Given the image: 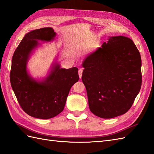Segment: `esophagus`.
<instances>
[{
  "label": "esophagus",
  "mask_w": 154,
  "mask_h": 154,
  "mask_svg": "<svg viewBox=\"0 0 154 154\" xmlns=\"http://www.w3.org/2000/svg\"><path fill=\"white\" fill-rule=\"evenodd\" d=\"M78 73H79V78L81 79L82 77V69H79Z\"/></svg>",
  "instance_id": "34e87169"
}]
</instances>
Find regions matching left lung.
I'll return each instance as SVG.
<instances>
[{
  "mask_svg": "<svg viewBox=\"0 0 154 154\" xmlns=\"http://www.w3.org/2000/svg\"><path fill=\"white\" fill-rule=\"evenodd\" d=\"M141 64L135 43L122 36L110 37L87 56L82 81L90 111L102 118L127 112L141 88Z\"/></svg>",
  "mask_w": 154,
  "mask_h": 154,
  "instance_id": "obj_1",
  "label": "left lung"
}]
</instances>
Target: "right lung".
Returning <instances> with one entry per match:
<instances>
[{"instance_id": "add662e5", "label": "right lung", "mask_w": 154, "mask_h": 154, "mask_svg": "<svg viewBox=\"0 0 154 154\" xmlns=\"http://www.w3.org/2000/svg\"><path fill=\"white\" fill-rule=\"evenodd\" d=\"M56 32L51 27L34 30L26 34L14 53L10 74L11 86L21 107L31 116L49 119L64 110L70 88L79 81L78 68H60L53 64L48 75L42 81L31 77L26 64L38 40L51 42Z\"/></svg>"}]
</instances>
